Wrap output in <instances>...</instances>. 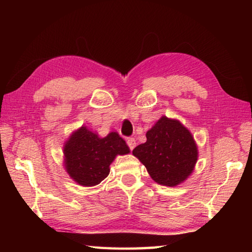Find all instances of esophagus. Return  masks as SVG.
I'll return each instance as SVG.
<instances>
[{
    "label": "esophagus",
    "instance_id": "esophagus-1",
    "mask_svg": "<svg viewBox=\"0 0 252 252\" xmlns=\"http://www.w3.org/2000/svg\"><path fill=\"white\" fill-rule=\"evenodd\" d=\"M126 144H127V147L130 148V150H133L134 147H135V140L133 138H127L126 139Z\"/></svg>",
    "mask_w": 252,
    "mask_h": 252
}]
</instances>
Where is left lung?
Listing matches in <instances>:
<instances>
[{
    "mask_svg": "<svg viewBox=\"0 0 252 252\" xmlns=\"http://www.w3.org/2000/svg\"><path fill=\"white\" fill-rule=\"evenodd\" d=\"M146 135L147 142L135 147L132 153L157 183L176 187L192 173L198 148L180 121L162 117Z\"/></svg>",
    "mask_w": 252,
    "mask_h": 252,
    "instance_id": "1",
    "label": "left lung"
}]
</instances>
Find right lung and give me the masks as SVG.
<instances>
[{"instance_id":"add662e5","label":"right lung","mask_w":252,"mask_h":252,"mask_svg":"<svg viewBox=\"0 0 252 252\" xmlns=\"http://www.w3.org/2000/svg\"><path fill=\"white\" fill-rule=\"evenodd\" d=\"M130 152L117 132L100 138L87 126L74 131L63 147L66 172L83 187L96 186L110 173V164L117 156Z\"/></svg>"}]
</instances>
